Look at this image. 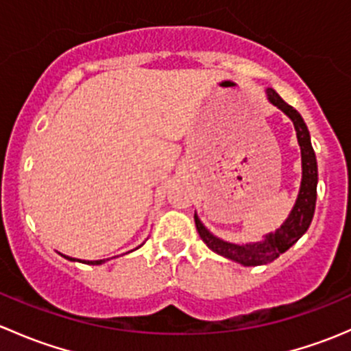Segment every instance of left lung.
I'll return each mask as SVG.
<instances>
[{"mask_svg":"<svg viewBox=\"0 0 351 351\" xmlns=\"http://www.w3.org/2000/svg\"><path fill=\"white\" fill-rule=\"evenodd\" d=\"M267 98L271 105L285 113L293 123V129L297 134V143L300 146V161H302V180H300L299 195H297L295 204L290 210L289 217L285 219L284 224L274 232H268L263 236L261 241L256 243H229L224 239L212 234L202 221L198 219L195 212V226L200 234L202 241L207 244L214 253L228 258V260L236 261L243 267H260V265L271 263L277 260L282 253H285L292 244H295L304 236V232L309 229L311 221H313L314 208H316V195H317V161L314 154L313 144H311L309 130H307L306 122L300 117L295 108L285 104L274 88H267Z\"/></svg>","mask_w":351,"mask_h":351,"instance_id":"left-lung-1","label":"left lung"}]
</instances>
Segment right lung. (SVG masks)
Here are the masks:
<instances>
[{
	"label": "right lung",
	"mask_w": 351,
	"mask_h": 351,
	"mask_svg": "<svg viewBox=\"0 0 351 351\" xmlns=\"http://www.w3.org/2000/svg\"><path fill=\"white\" fill-rule=\"evenodd\" d=\"M141 246H143V244H141ZM141 246H137V247H141ZM136 247V250H137ZM130 251H134V250H130ZM129 251V253H130ZM62 256L66 258V260H69V261H81V263H86V265H101V263H105V261H108L110 258H107V260H93V261H88V260H77V258H71V256H66V254H62ZM115 258V256H113Z\"/></svg>",
	"instance_id": "add662e5"
}]
</instances>
